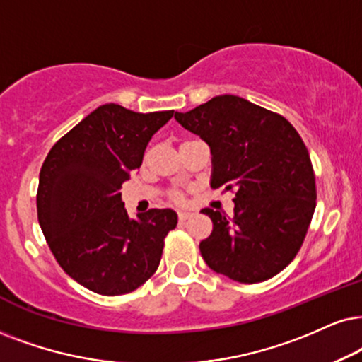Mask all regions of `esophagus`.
<instances>
[{"mask_svg": "<svg viewBox=\"0 0 362 362\" xmlns=\"http://www.w3.org/2000/svg\"><path fill=\"white\" fill-rule=\"evenodd\" d=\"M190 215V212H178V222H185Z\"/></svg>", "mask_w": 362, "mask_h": 362, "instance_id": "obj_1", "label": "esophagus"}]
</instances>
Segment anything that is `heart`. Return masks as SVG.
<instances>
[{
  "instance_id": "1",
  "label": "heart",
  "mask_w": 362,
  "mask_h": 362,
  "mask_svg": "<svg viewBox=\"0 0 362 362\" xmlns=\"http://www.w3.org/2000/svg\"><path fill=\"white\" fill-rule=\"evenodd\" d=\"M170 200H172V202H175V204H182L185 200V197H184V194H182V192L173 190V192H170Z\"/></svg>"
}]
</instances>
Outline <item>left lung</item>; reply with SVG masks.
Masks as SVG:
<instances>
[{"label": "left lung", "instance_id": "1", "mask_svg": "<svg viewBox=\"0 0 362 362\" xmlns=\"http://www.w3.org/2000/svg\"><path fill=\"white\" fill-rule=\"evenodd\" d=\"M177 122L212 152V189L234 194V215L204 209L214 223L200 242L212 271L255 284L286 269L299 252L315 209V175L297 130L271 110L221 95Z\"/></svg>", "mask_w": 362, "mask_h": 362}]
</instances>
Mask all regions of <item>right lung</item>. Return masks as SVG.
Wrapping results in <instances>:
<instances>
[{
	"instance_id": "right-lung-1",
	"label": "right lung",
	"mask_w": 362,
	"mask_h": 362,
	"mask_svg": "<svg viewBox=\"0 0 362 362\" xmlns=\"http://www.w3.org/2000/svg\"><path fill=\"white\" fill-rule=\"evenodd\" d=\"M173 110L136 113L107 103L49 150L40 170L36 209L48 247L71 279L102 296H122L158 269L165 237L177 227L170 209L130 221L122 184Z\"/></svg>"
}]
</instances>
